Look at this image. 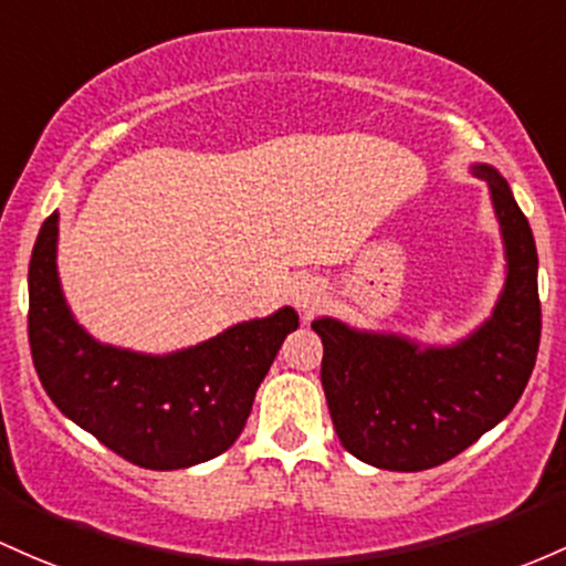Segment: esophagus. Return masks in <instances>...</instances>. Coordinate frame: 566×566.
<instances>
[{
	"label": "esophagus",
	"instance_id": "34e87169",
	"mask_svg": "<svg viewBox=\"0 0 566 566\" xmlns=\"http://www.w3.org/2000/svg\"><path fill=\"white\" fill-rule=\"evenodd\" d=\"M322 297H325V293H322V287L314 282V279H301V282L293 284V301L301 312L312 314L322 303Z\"/></svg>",
	"mask_w": 566,
	"mask_h": 566
}]
</instances>
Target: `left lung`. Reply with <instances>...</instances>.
Segmentation results:
<instances>
[{"label": "left lung", "mask_w": 566, "mask_h": 566, "mask_svg": "<svg viewBox=\"0 0 566 566\" xmlns=\"http://www.w3.org/2000/svg\"><path fill=\"white\" fill-rule=\"evenodd\" d=\"M486 179L505 241V290L492 316L454 346L354 331L322 316V387L340 446L397 473L438 468L500 424L524 395L539 349L537 247L530 220L492 166Z\"/></svg>", "instance_id": "1"}]
</instances>
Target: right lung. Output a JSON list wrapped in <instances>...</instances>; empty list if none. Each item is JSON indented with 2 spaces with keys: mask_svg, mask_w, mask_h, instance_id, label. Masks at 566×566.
<instances>
[{
  "mask_svg": "<svg viewBox=\"0 0 566 566\" xmlns=\"http://www.w3.org/2000/svg\"><path fill=\"white\" fill-rule=\"evenodd\" d=\"M59 212L42 222L29 263V346L59 411L145 470H179L220 457L250 419L254 392L295 308L241 322L190 349L153 357L98 344L74 322L55 271Z\"/></svg>",
  "mask_w": 566,
  "mask_h": 566,
  "instance_id": "add662e5",
  "label": "right lung"
}]
</instances>
